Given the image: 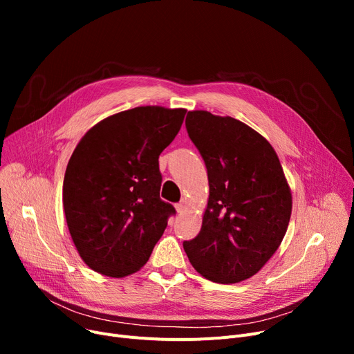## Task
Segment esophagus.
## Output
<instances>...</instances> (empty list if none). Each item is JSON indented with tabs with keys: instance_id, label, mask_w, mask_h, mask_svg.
I'll list each match as a JSON object with an SVG mask.
<instances>
[{
	"instance_id": "esophagus-1",
	"label": "esophagus",
	"mask_w": 354,
	"mask_h": 354,
	"mask_svg": "<svg viewBox=\"0 0 354 354\" xmlns=\"http://www.w3.org/2000/svg\"><path fill=\"white\" fill-rule=\"evenodd\" d=\"M175 208H176V211H178V212H182L185 208H187V201H180V202H178L176 205H175Z\"/></svg>"
}]
</instances>
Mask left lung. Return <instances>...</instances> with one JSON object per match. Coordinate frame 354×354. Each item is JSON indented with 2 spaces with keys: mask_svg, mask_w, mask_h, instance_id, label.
<instances>
[{
  "mask_svg": "<svg viewBox=\"0 0 354 354\" xmlns=\"http://www.w3.org/2000/svg\"><path fill=\"white\" fill-rule=\"evenodd\" d=\"M185 126L207 166L209 199L199 234L183 241L194 268L232 284L264 267L291 216V192L272 146L234 118L188 111Z\"/></svg>",
  "mask_w": 354,
  "mask_h": 354,
  "instance_id": "1",
  "label": "left lung"
}]
</instances>
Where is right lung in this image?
Wrapping results in <instances>:
<instances>
[{
	"label": "right lung",
	"mask_w": 354,
	"mask_h": 354,
	"mask_svg": "<svg viewBox=\"0 0 354 354\" xmlns=\"http://www.w3.org/2000/svg\"><path fill=\"white\" fill-rule=\"evenodd\" d=\"M185 109L142 106L93 126L67 163L63 207L83 261L124 277L151 257L169 216L160 199L159 155L178 135Z\"/></svg>",
	"instance_id": "obj_1"
}]
</instances>
